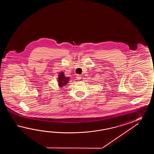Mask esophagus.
Returning a JSON list of instances; mask_svg holds the SVG:
<instances>
[{"mask_svg": "<svg viewBox=\"0 0 154 154\" xmlns=\"http://www.w3.org/2000/svg\"><path fill=\"white\" fill-rule=\"evenodd\" d=\"M81 76H82L80 75H76V79H77L78 80H80L81 78H82Z\"/></svg>", "mask_w": 154, "mask_h": 154, "instance_id": "esophagus-1", "label": "esophagus"}]
</instances>
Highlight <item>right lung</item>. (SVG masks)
Segmentation results:
<instances>
[{"label": "right lung", "mask_w": 154, "mask_h": 154, "mask_svg": "<svg viewBox=\"0 0 154 154\" xmlns=\"http://www.w3.org/2000/svg\"><path fill=\"white\" fill-rule=\"evenodd\" d=\"M69 80V77L66 78L64 76L63 72H60L59 74V77H58V82H59V86L62 88L63 86L66 85L68 82Z\"/></svg>", "instance_id": "add662e5"}]
</instances>
